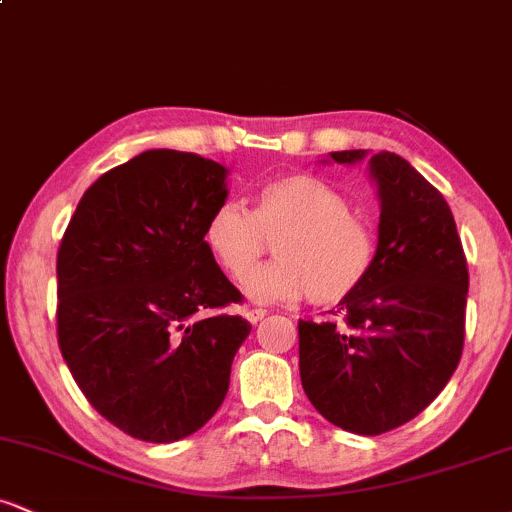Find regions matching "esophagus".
<instances>
[{"label": "esophagus", "mask_w": 512, "mask_h": 512, "mask_svg": "<svg viewBox=\"0 0 512 512\" xmlns=\"http://www.w3.org/2000/svg\"><path fill=\"white\" fill-rule=\"evenodd\" d=\"M245 315H248V320L252 322V325H257V322H260L262 317L267 315V310H264V308H250Z\"/></svg>", "instance_id": "1"}]
</instances>
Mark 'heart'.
Here are the masks:
<instances>
[{
	"label": "heart",
	"mask_w": 512,
	"mask_h": 512,
	"mask_svg": "<svg viewBox=\"0 0 512 512\" xmlns=\"http://www.w3.org/2000/svg\"><path fill=\"white\" fill-rule=\"evenodd\" d=\"M276 239L280 260L249 269ZM204 245L219 267L243 280L252 301H296L308 293L315 305H337L361 291L378 257L368 219L332 182L315 175H281L257 190L255 209L221 202L204 223Z\"/></svg>",
	"instance_id": "heart-1"
}]
</instances>
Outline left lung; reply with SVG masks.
Returning <instances> with one entry per match:
<instances>
[{"instance_id": "left-lung-1", "label": "left lung", "mask_w": 512, "mask_h": 512, "mask_svg": "<svg viewBox=\"0 0 512 512\" xmlns=\"http://www.w3.org/2000/svg\"><path fill=\"white\" fill-rule=\"evenodd\" d=\"M330 156L356 163L366 151ZM368 163L380 195L375 267L332 320H298V366L305 395L330 424L380 436L419 416L455 373L469 272L436 187L392 151Z\"/></svg>"}]
</instances>
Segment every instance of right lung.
I'll return each mask as SVG.
<instances>
[{
	"label": "right lung",
	"instance_id": "add662e5",
	"mask_svg": "<svg viewBox=\"0 0 512 512\" xmlns=\"http://www.w3.org/2000/svg\"><path fill=\"white\" fill-rule=\"evenodd\" d=\"M226 168L151 149L93 182L57 250V342L91 407L127 436L173 443L221 407L252 325L204 245Z\"/></svg>",
	"mask_w": 512,
	"mask_h": 512
}]
</instances>
